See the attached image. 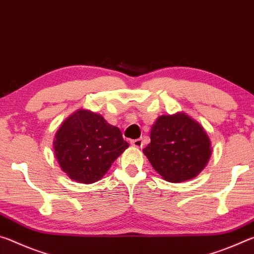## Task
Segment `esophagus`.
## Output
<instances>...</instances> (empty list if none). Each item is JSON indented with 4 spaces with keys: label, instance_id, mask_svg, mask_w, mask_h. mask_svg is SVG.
<instances>
[{
    "label": "esophagus",
    "instance_id": "34e87169",
    "mask_svg": "<svg viewBox=\"0 0 254 254\" xmlns=\"http://www.w3.org/2000/svg\"><path fill=\"white\" fill-rule=\"evenodd\" d=\"M130 144L135 147H142L143 146V140H142V138L132 139V140H130Z\"/></svg>",
    "mask_w": 254,
    "mask_h": 254
}]
</instances>
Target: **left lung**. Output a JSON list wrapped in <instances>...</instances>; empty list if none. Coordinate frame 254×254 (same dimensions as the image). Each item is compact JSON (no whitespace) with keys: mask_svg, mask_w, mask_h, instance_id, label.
I'll return each instance as SVG.
<instances>
[{"mask_svg":"<svg viewBox=\"0 0 254 254\" xmlns=\"http://www.w3.org/2000/svg\"><path fill=\"white\" fill-rule=\"evenodd\" d=\"M164 180L182 182L198 176L208 162L210 140L189 116H161L153 125L151 143L143 149Z\"/></svg>","mask_w":254,"mask_h":254,"instance_id":"left-lung-1","label":"left lung"}]
</instances>
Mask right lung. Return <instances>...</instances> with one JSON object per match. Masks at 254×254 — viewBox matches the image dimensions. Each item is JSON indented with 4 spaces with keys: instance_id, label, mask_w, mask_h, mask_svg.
<instances>
[{
    "instance_id": "obj_1",
    "label": "right lung",
    "mask_w": 254,
    "mask_h": 254,
    "mask_svg": "<svg viewBox=\"0 0 254 254\" xmlns=\"http://www.w3.org/2000/svg\"><path fill=\"white\" fill-rule=\"evenodd\" d=\"M127 147L118 127L88 110H78L66 119L54 140L62 170L82 184L100 180Z\"/></svg>"
}]
</instances>
